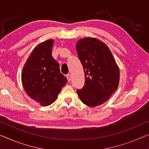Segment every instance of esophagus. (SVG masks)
I'll list each match as a JSON object with an SVG mask.
<instances>
[{
    "instance_id": "obj_1",
    "label": "esophagus",
    "mask_w": 149,
    "mask_h": 149,
    "mask_svg": "<svg viewBox=\"0 0 149 149\" xmlns=\"http://www.w3.org/2000/svg\"><path fill=\"white\" fill-rule=\"evenodd\" d=\"M67 80H68V81H70V79H71V75H70V74H67Z\"/></svg>"
}]
</instances>
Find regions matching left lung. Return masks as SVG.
Listing matches in <instances>:
<instances>
[{
  "label": "left lung",
  "instance_id": "8db88e82",
  "mask_svg": "<svg viewBox=\"0 0 149 149\" xmlns=\"http://www.w3.org/2000/svg\"><path fill=\"white\" fill-rule=\"evenodd\" d=\"M84 71L83 88L77 90L84 104L95 107L103 104L117 89L120 71L107 45L96 38L80 39L76 45Z\"/></svg>",
  "mask_w": 149,
  "mask_h": 149
}]
</instances>
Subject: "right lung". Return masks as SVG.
<instances>
[{
  "label": "right lung",
  "instance_id": "add662e5",
  "mask_svg": "<svg viewBox=\"0 0 149 149\" xmlns=\"http://www.w3.org/2000/svg\"><path fill=\"white\" fill-rule=\"evenodd\" d=\"M54 40L38 44L33 49L22 68V83L25 92L41 106L55 101L67 82L59 65L51 55Z\"/></svg>",
  "mask_w": 149,
  "mask_h": 149
}]
</instances>
